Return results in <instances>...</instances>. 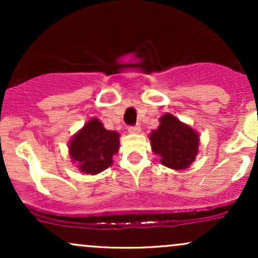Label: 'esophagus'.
Returning a JSON list of instances; mask_svg holds the SVG:
<instances>
[{"label": "esophagus", "mask_w": 258, "mask_h": 258, "mask_svg": "<svg viewBox=\"0 0 258 258\" xmlns=\"http://www.w3.org/2000/svg\"><path fill=\"white\" fill-rule=\"evenodd\" d=\"M128 132L130 133H139V132H141V126L136 125V126L128 127Z\"/></svg>", "instance_id": "34e87169"}]
</instances>
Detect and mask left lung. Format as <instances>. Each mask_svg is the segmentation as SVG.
Returning <instances> with one entry per match:
<instances>
[{
	"instance_id": "8db88e82",
	"label": "left lung",
	"mask_w": 258,
	"mask_h": 258,
	"mask_svg": "<svg viewBox=\"0 0 258 258\" xmlns=\"http://www.w3.org/2000/svg\"><path fill=\"white\" fill-rule=\"evenodd\" d=\"M159 122L158 128L149 135L153 153L168 168H188L199 153V133L170 112L162 115Z\"/></svg>"
}]
</instances>
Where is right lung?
<instances>
[{
    "instance_id": "1",
    "label": "right lung",
    "mask_w": 258,
    "mask_h": 258,
    "mask_svg": "<svg viewBox=\"0 0 258 258\" xmlns=\"http://www.w3.org/2000/svg\"><path fill=\"white\" fill-rule=\"evenodd\" d=\"M120 133L106 130L97 117H92L70 139L69 156L73 164L86 174H98L112 165L119 152Z\"/></svg>"
}]
</instances>
